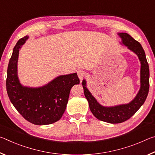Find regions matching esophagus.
I'll use <instances>...</instances> for the list:
<instances>
[{
	"instance_id": "34e87169",
	"label": "esophagus",
	"mask_w": 155,
	"mask_h": 155,
	"mask_svg": "<svg viewBox=\"0 0 155 155\" xmlns=\"http://www.w3.org/2000/svg\"><path fill=\"white\" fill-rule=\"evenodd\" d=\"M77 74H78V78H79V79L81 80L83 78L84 75H85V72H84L83 70H78Z\"/></svg>"
}]
</instances>
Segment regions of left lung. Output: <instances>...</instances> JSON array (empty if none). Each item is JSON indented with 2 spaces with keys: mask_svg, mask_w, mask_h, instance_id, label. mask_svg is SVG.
I'll list each match as a JSON object with an SVG mask.
<instances>
[{
  "mask_svg": "<svg viewBox=\"0 0 155 155\" xmlns=\"http://www.w3.org/2000/svg\"><path fill=\"white\" fill-rule=\"evenodd\" d=\"M117 35L122 39V42L120 44L126 46L128 50L137 54L141 64L140 89L135 98L128 104L104 107L100 104L88 90L86 86V81L84 79L82 82L84 94L87 100L91 113L97 119L111 124L121 123L132 117L143 105L149 91L150 72L145 52L142 46L127 33H118Z\"/></svg>",
  "mask_w": 155,
  "mask_h": 155,
  "instance_id": "left-lung-1",
  "label": "left lung"
}]
</instances>
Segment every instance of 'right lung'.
<instances>
[{
	"label": "right lung",
	"mask_w": 155,
	"mask_h": 155,
	"mask_svg": "<svg viewBox=\"0 0 155 155\" xmlns=\"http://www.w3.org/2000/svg\"><path fill=\"white\" fill-rule=\"evenodd\" d=\"M18 40L13 50L7 68L6 87L8 96L17 111L32 124L46 125L58 121L66 109L71 88L79 84L77 73L60 75L39 87L23 86L18 77L20 49L28 40Z\"/></svg>",
	"instance_id": "right-lung-1"
}]
</instances>
